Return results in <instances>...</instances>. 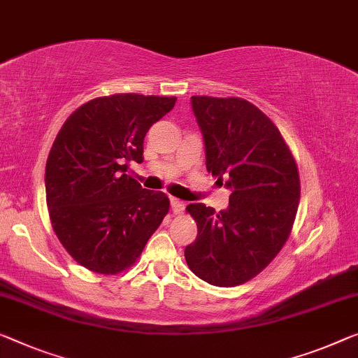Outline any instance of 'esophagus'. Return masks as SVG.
I'll return each mask as SVG.
<instances>
[{"label": "esophagus", "mask_w": 358, "mask_h": 358, "mask_svg": "<svg viewBox=\"0 0 358 358\" xmlns=\"http://www.w3.org/2000/svg\"><path fill=\"white\" fill-rule=\"evenodd\" d=\"M170 204H172V210L175 213H181V212L185 210V207H186L185 202L177 199V197H172V199H170Z\"/></svg>", "instance_id": "1"}]
</instances>
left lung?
Instances as JSON below:
<instances>
[{"instance_id":"left-lung-1","label":"left lung","mask_w":358,"mask_h":358,"mask_svg":"<svg viewBox=\"0 0 358 358\" xmlns=\"http://www.w3.org/2000/svg\"><path fill=\"white\" fill-rule=\"evenodd\" d=\"M191 108L206 167L231 194L220 212L186 207L197 238L185 259L209 285L238 286L259 275L289 236L301 197L297 165L278 128L249 101L191 96Z\"/></svg>"}]
</instances>
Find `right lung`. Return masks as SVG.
<instances>
[{
  "instance_id": "obj_1",
  "label": "right lung",
  "mask_w": 358,
  "mask_h": 358,
  "mask_svg": "<svg viewBox=\"0 0 358 358\" xmlns=\"http://www.w3.org/2000/svg\"><path fill=\"white\" fill-rule=\"evenodd\" d=\"M177 98L135 93L80 106L57 133L45 186L52 228L85 268L115 275L136 262L169 212V197L127 173L143 162L149 128Z\"/></svg>"
}]
</instances>
